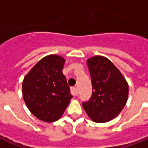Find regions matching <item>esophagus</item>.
<instances>
[{
	"label": "esophagus",
	"instance_id": "34e87169",
	"mask_svg": "<svg viewBox=\"0 0 148 148\" xmlns=\"http://www.w3.org/2000/svg\"><path fill=\"white\" fill-rule=\"evenodd\" d=\"M71 94L73 95V96H76L77 94V90L76 87H72L71 89Z\"/></svg>",
	"mask_w": 148,
	"mask_h": 148
}]
</instances>
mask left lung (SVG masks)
<instances>
[{
  "label": "left lung",
  "instance_id": "1",
  "mask_svg": "<svg viewBox=\"0 0 148 148\" xmlns=\"http://www.w3.org/2000/svg\"><path fill=\"white\" fill-rule=\"evenodd\" d=\"M87 65L93 93L88 101L82 102L84 109L95 122L111 121L127 102V82L113 63L105 57H93L87 60Z\"/></svg>",
  "mask_w": 148,
  "mask_h": 148
}]
</instances>
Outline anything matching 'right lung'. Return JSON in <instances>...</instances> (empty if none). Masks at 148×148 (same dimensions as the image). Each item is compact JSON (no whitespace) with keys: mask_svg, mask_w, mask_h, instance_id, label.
Masks as SVG:
<instances>
[{"mask_svg":"<svg viewBox=\"0 0 148 148\" xmlns=\"http://www.w3.org/2000/svg\"><path fill=\"white\" fill-rule=\"evenodd\" d=\"M64 58L48 55L42 58L25 76L23 97L31 112L45 122L61 117L73 97L62 74Z\"/></svg>","mask_w":148,"mask_h":148,"instance_id":"1","label":"right lung"}]
</instances>
